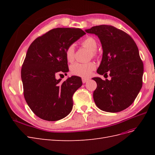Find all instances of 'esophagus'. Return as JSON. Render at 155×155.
<instances>
[{
	"mask_svg": "<svg viewBox=\"0 0 155 155\" xmlns=\"http://www.w3.org/2000/svg\"><path fill=\"white\" fill-rule=\"evenodd\" d=\"M88 80H89L88 78H82V82H83V83H87Z\"/></svg>",
	"mask_w": 155,
	"mask_h": 155,
	"instance_id": "obj_1",
	"label": "esophagus"
}]
</instances>
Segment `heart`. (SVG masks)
<instances>
[{
	"label": "heart",
	"mask_w": 155,
	"mask_h": 155,
	"mask_svg": "<svg viewBox=\"0 0 155 155\" xmlns=\"http://www.w3.org/2000/svg\"><path fill=\"white\" fill-rule=\"evenodd\" d=\"M81 45L84 47L89 49L91 51L92 56L96 55V49L97 47V43L96 40L92 37H88L84 39ZM65 55H66L67 60L68 62H72L74 59L75 55V48L74 45H70L67 48L65 51ZM96 68V64L93 62H88L85 63H74L70 67V72L71 74L79 77L86 78L91 75L92 71Z\"/></svg>",
	"instance_id": "1"
}]
</instances>
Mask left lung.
Segmentation results:
<instances>
[{"label": "left lung", "instance_id": "left-lung-1", "mask_svg": "<svg viewBox=\"0 0 155 155\" xmlns=\"http://www.w3.org/2000/svg\"><path fill=\"white\" fill-rule=\"evenodd\" d=\"M100 39L102 59L97 72L111 77L110 80L93 78L97 83L93 97L100 109L118 112L134 102L142 87L143 64L137 44L125 31L110 25L85 30Z\"/></svg>", "mask_w": 155, "mask_h": 155}]
</instances>
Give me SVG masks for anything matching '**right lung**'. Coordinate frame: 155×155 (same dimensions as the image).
I'll return each mask as SVG.
<instances>
[{
    "instance_id": "1",
    "label": "right lung",
    "mask_w": 155,
    "mask_h": 155,
    "mask_svg": "<svg viewBox=\"0 0 155 155\" xmlns=\"http://www.w3.org/2000/svg\"><path fill=\"white\" fill-rule=\"evenodd\" d=\"M85 34L79 28H58L37 37L28 49L21 69L24 96L39 118L58 121L71 112L72 96L81 87V79L72 76L61 82L55 76L68 72L65 51Z\"/></svg>"
}]
</instances>
